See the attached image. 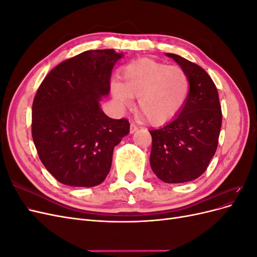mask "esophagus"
Wrapping results in <instances>:
<instances>
[{
    "instance_id": "obj_1",
    "label": "esophagus",
    "mask_w": 257,
    "mask_h": 257,
    "mask_svg": "<svg viewBox=\"0 0 257 257\" xmlns=\"http://www.w3.org/2000/svg\"><path fill=\"white\" fill-rule=\"evenodd\" d=\"M138 130V126L136 125V124L134 123V122H132L131 123V126H130V132H131V134L132 133H134V132H136Z\"/></svg>"
}]
</instances>
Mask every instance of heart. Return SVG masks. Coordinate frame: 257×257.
<instances>
[{
	"label": "heart",
	"instance_id": "obj_1",
	"mask_svg": "<svg viewBox=\"0 0 257 257\" xmlns=\"http://www.w3.org/2000/svg\"><path fill=\"white\" fill-rule=\"evenodd\" d=\"M190 82L184 69L177 65L143 59L124 69L120 83H113L115 102L130 106L137 98V111L153 125L166 121L180 110L188 96Z\"/></svg>",
	"mask_w": 257,
	"mask_h": 257
}]
</instances>
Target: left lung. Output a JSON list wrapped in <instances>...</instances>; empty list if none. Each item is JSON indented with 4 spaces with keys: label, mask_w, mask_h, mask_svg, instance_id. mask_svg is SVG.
<instances>
[{
    "label": "left lung",
    "mask_w": 257,
    "mask_h": 257,
    "mask_svg": "<svg viewBox=\"0 0 257 257\" xmlns=\"http://www.w3.org/2000/svg\"><path fill=\"white\" fill-rule=\"evenodd\" d=\"M184 69L190 91L182 109L161 128L150 130V165L166 183H182L205 173L219 144L222 110L216 87L204 68L166 53Z\"/></svg>",
    "instance_id": "1"
}]
</instances>
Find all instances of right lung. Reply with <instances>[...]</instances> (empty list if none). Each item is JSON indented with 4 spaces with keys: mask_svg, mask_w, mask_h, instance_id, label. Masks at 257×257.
<instances>
[{
    "mask_svg": "<svg viewBox=\"0 0 257 257\" xmlns=\"http://www.w3.org/2000/svg\"><path fill=\"white\" fill-rule=\"evenodd\" d=\"M121 58L113 49L77 54L50 71L36 92L33 142L44 166L61 183L77 188L102 183L113 148L128 134L127 119H111L99 107Z\"/></svg>",
    "mask_w": 257,
    "mask_h": 257,
    "instance_id": "obj_1",
    "label": "right lung"
}]
</instances>
